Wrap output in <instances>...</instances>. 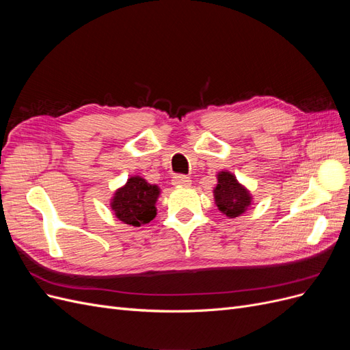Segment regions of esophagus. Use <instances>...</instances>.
<instances>
[{"instance_id": "esophagus-1", "label": "esophagus", "mask_w": 350, "mask_h": 350, "mask_svg": "<svg viewBox=\"0 0 350 350\" xmlns=\"http://www.w3.org/2000/svg\"><path fill=\"white\" fill-rule=\"evenodd\" d=\"M172 184L176 185V187H187V185L191 184V179H189L185 175H183V174H178L172 178Z\"/></svg>"}]
</instances>
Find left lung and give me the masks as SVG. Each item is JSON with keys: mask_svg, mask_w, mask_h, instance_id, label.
Segmentation results:
<instances>
[{"mask_svg": "<svg viewBox=\"0 0 350 350\" xmlns=\"http://www.w3.org/2000/svg\"><path fill=\"white\" fill-rule=\"evenodd\" d=\"M215 200L219 210L229 217H238L251 203L248 191L229 172L217 175V187L215 188Z\"/></svg>", "mask_w": 350, "mask_h": 350, "instance_id": "obj_1", "label": "left lung"}]
</instances>
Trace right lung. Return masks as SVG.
I'll use <instances>...</instances> for the list:
<instances>
[{"mask_svg": "<svg viewBox=\"0 0 350 350\" xmlns=\"http://www.w3.org/2000/svg\"><path fill=\"white\" fill-rule=\"evenodd\" d=\"M157 196L159 188L156 185L146 183L140 176H134L115 193L112 210L115 216L126 225H146L156 216L154 203Z\"/></svg>", "mask_w": 350, "mask_h": 350, "instance_id": "1", "label": "right lung"}]
</instances>
